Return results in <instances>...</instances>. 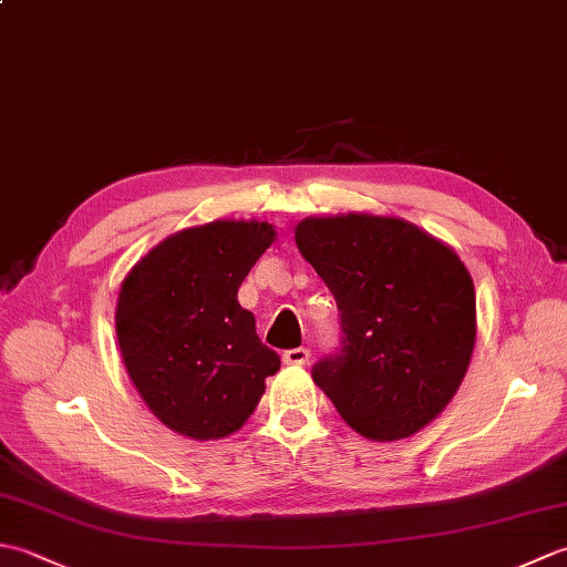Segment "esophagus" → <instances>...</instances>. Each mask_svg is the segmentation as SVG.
<instances>
[{
	"mask_svg": "<svg viewBox=\"0 0 567 567\" xmlns=\"http://www.w3.org/2000/svg\"><path fill=\"white\" fill-rule=\"evenodd\" d=\"M309 358H311L309 348H292V351H285L282 353L285 365H307Z\"/></svg>",
	"mask_w": 567,
	"mask_h": 567,
	"instance_id": "34e87169",
	"label": "esophagus"
}]
</instances>
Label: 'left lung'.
I'll return each mask as SVG.
<instances>
[{
    "label": "left lung",
    "mask_w": 567,
    "mask_h": 567,
    "mask_svg": "<svg viewBox=\"0 0 567 567\" xmlns=\"http://www.w3.org/2000/svg\"><path fill=\"white\" fill-rule=\"evenodd\" d=\"M295 240L341 311V353L319 360L311 378L360 436H414L453 400L473 358L465 262L396 216H309Z\"/></svg>",
    "instance_id": "1"
}]
</instances>
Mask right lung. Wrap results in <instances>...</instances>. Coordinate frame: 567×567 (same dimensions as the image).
<instances>
[{"label":"right lung","instance_id":"obj_1","mask_svg":"<svg viewBox=\"0 0 567 567\" xmlns=\"http://www.w3.org/2000/svg\"><path fill=\"white\" fill-rule=\"evenodd\" d=\"M268 221L183 228L124 277L116 339L131 382L167 429L195 441L231 436L256 412L280 355L262 346L238 287L272 246Z\"/></svg>","mask_w":567,"mask_h":567}]
</instances>
